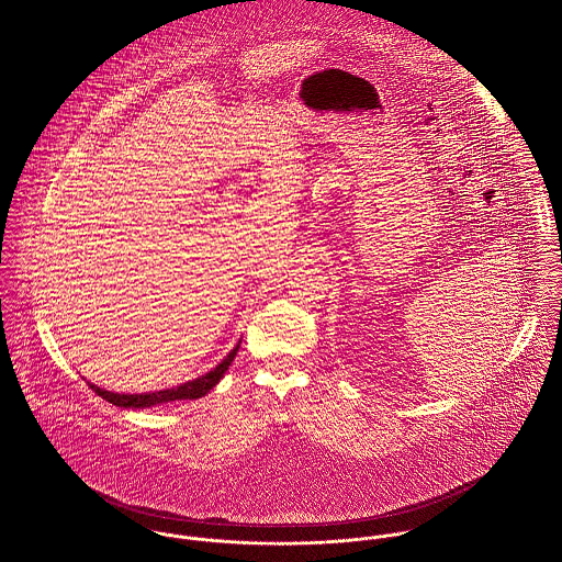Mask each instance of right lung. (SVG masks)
I'll return each instance as SVG.
<instances>
[{
  "instance_id": "add662e5",
  "label": "right lung",
  "mask_w": 562,
  "mask_h": 562,
  "mask_svg": "<svg viewBox=\"0 0 562 562\" xmlns=\"http://www.w3.org/2000/svg\"><path fill=\"white\" fill-rule=\"evenodd\" d=\"M239 345H241V340H239ZM239 345L235 346L212 372H207L205 376H201L196 381L183 383L179 387L154 391V393H113V391H104V389L95 387V385H89V387L93 389L102 400H106L115 406H124V408H149V406L167 404V402H173V400H196V397H203L210 389L216 387L217 381L224 376V372L233 363V359L239 350Z\"/></svg>"
}]
</instances>
